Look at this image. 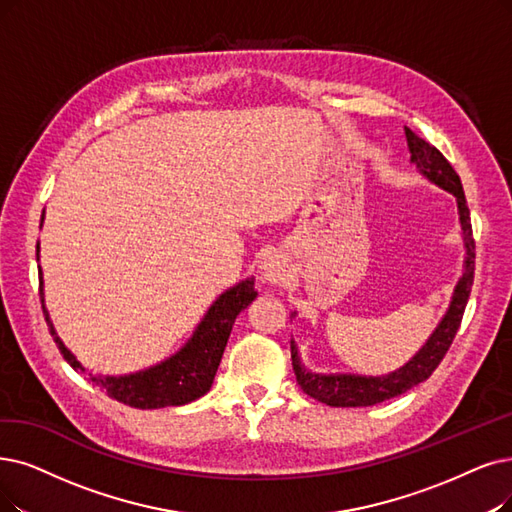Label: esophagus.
<instances>
[{"label":"esophagus","instance_id":"esophagus-1","mask_svg":"<svg viewBox=\"0 0 512 512\" xmlns=\"http://www.w3.org/2000/svg\"><path fill=\"white\" fill-rule=\"evenodd\" d=\"M262 275L271 283H285V279H288V275H290L288 258L277 254V252L267 256L262 262Z\"/></svg>","mask_w":512,"mask_h":512}]
</instances>
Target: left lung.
<instances>
[{"label": "left lung", "mask_w": 512, "mask_h": 512, "mask_svg": "<svg viewBox=\"0 0 512 512\" xmlns=\"http://www.w3.org/2000/svg\"><path fill=\"white\" fill-rule=\"evenodd\" d=\"M407 136V147H410L412 161L420 168V172L431 178L435 185L443 187L445 191L454 193L458 199V212H460V224H462V233H464V245H466V260H464V275L460 277L452 304H449V311L445 313L443 321L439 323L433 336L428 338V342L422 346L420 353L416 357L405 363L401 370L382 376V378H363V376H319L306 372L300 365L298 351L292 342V365H294V374L296 382L300 384L302 391L325 403V405H334V407H367V405H376L386 399H393L405 391H410L412 386L424 382L428 376H431L437 365L443 361L445 353L452 346L458 327L462 323V315L466 309V302L470 296V288H473V279H475V239H473V227H470V212L466 206V197L460 176L452 168L443 153L433 147L431 142H426L422 136L412 132L410 128H405Z\"/></svg>", "instance_id": "left-lung-1"}]
</instances>
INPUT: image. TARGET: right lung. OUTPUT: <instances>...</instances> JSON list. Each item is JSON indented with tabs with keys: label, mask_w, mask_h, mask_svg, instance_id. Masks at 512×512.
<instances>
[{
	"label": "right lung",
	"mask_w": 512,
	"mask_h": 512,
	"mask_svg": "<svg viewBox=\"0 0 512 512\" xmlns=\"http://www.w3.org/2000/svg\"><path fill=\"white\" fill-rule=\"evenodd\" d=\"M37 252H39V243H37ZM39 277H42V271H39ZM42 288H44V281L39 279V298H42L44 317L60 355L65 357V361L73 367L75 372L86 374V367L71 355V351H67V346L56 336L54 325L44 306ZM254 298H256L254 281L252 279L241 281L239 285H235V288L224 292L210 306L208 315L199 323L193 338L182 346L174 357L166 359L155 367H149L145 372H136L130 376L102 378V376L88 374V378L111 399L130 407H138V410H157V407L191 403L210 391L222 353H224V346H227V340L231 336L233 323L243 309H248V304Z\"/></svg>",
	"instance_id": "add662e5"
}]
</instances>
